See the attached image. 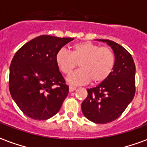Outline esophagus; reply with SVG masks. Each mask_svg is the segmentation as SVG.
Segmentation results:
<instances>
[{
	"label": "esophagus",
	"mask_w": 147,
	"mask_h": 147,
	"mask_svg": "<svg viewBox=\"0 0 147 147\" xmlns=\"http://www.w3.org/2000/svg\"><path fill=\"white\" fill-rule=\"evenodd\" d=\"M75 90H76V87H73V86H69V92H74Z\"/></svg>",
	"instance_id": "34e87169"
}]
</instances>
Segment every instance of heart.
Wrapping results in <instances>:
<instances>
[{
  "label": "heart",
  "instance_id": "1",
  "mask_svg": "<svg viewBox=\"0 0 147 147\" xmlns=\"http://www.w3.org/2000/svg\"><path fill=\"white\" fill-rule=\"evenodd\" d=\"M55 62L65 74H70L77 62L80 69L67 77V82L74 85L100 83L112 73L115 65V55L108 47H100L92 42L85 41L75 43L70 52L65 49L58 51Z\"/></svg>",
  "mask_w": 147,
  "mask_h": 147
}]
</instances>
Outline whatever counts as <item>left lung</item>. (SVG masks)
<instances>
[{
    "instance_id": "8db88e82",
    "label": "left lung",
    "mask_w": 147,
    "mask_h": 147,
    "mask_svg": "<svg viewBox=\"0 0 147 147\" xmlns=\"http://www.w3.org/2000/svg\"><path fill=\"white\" fill-rule=\"evenodd\" d=\"M106 42L115 55L111 76L96 87L87 89L88 96L82 104L83 114L96 123H107L121 116L135 94L136 68L132 55L123 47L108 40Z\"/></svg>"
}]
</instances>
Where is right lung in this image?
Segmentation results:
<instances>
[{
    "instance_id": "1",
    "label": "right lung",
    "mask_w": 147,
    "mask_h": 147,
    "mask_svg": "<svg viewBox=\"0 0 147 147\" xmlns=\"http://www.w3.org/2000/svg\"><path fill=\"white\" fill-rule=\"evenodd\" d=\"M73 38L42 35L17 51L10 66L11 97L26 116L45 121L56 114L69 86L55 62V55Z\"/></svg>"
}]
</instances>
